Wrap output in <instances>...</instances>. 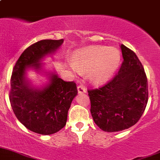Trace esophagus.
<instances>
[{
	"label": "esophagus",
	"instance_id": "34e87169",
	"mask_svg": "<svg viewBox=\"0 0 160 160\" xmlns=\"http://www.w3.org/2000/svg\"><path fill=\"white\" fill-rule=\"evenodd\" d=\"M78 91L79 94L85 93H86V88L83 85H79V86H78Z\"/></svg>",
	"mask_w": 160,
	"mask_h": 160
}]
</instances>
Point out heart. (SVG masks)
<instances>
[{
	"label": "heart",
	"mask_w": 160,
	"mask_h": 160,
	"mask_svg": "<svg viewBox=\"0 0 160 160\" xmlns=\"http://www.w3.org/2000/svg\"><path fill=\"white\" fill-rule=\"evenodd\" d=\"M120 55L114 49L103 46H92L78 51L71 62L76 70H90V78L104 81L118 67Z\"/></svg>",
	"instance_id": "b5f03b06"
}]
</instances>
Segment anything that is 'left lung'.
<instances>
[{"label":"left lung","mask_w":160,"mask_h":160,"mask_svg":"<svg viewBox=\"0 0 160 160\" xmlns=\"http://www.w3.org/2000/svg\"><path fill=\"white\" fill-rule=\"evenodd\" d=\"M122 64L108 82L88 90L95 124L108 132L122 131L137 124L148 101V78L133 51L121 45Z\"/></svg>","instance_id":"obj_1"}]
</instances>
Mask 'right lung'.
<instances>
[{
  "label": "right lung",
  "instance_id": "add662e5",
  "mask_svg": "<svg viewBox=\"0 0 160 160\" xmlns=\"http://www.w3.org/2000/svg\"><path fill=\"white\" fill-rule=\"evenodd\" d=\"M63 39H43L23 51L13 67L9 101L17 119L28 129L42 135H51L66 125L71 102L78 94L74 82H65L55 74L43 90H34L24 78L25 67L41 68L39 61L58 49Z\"/></svg>",
  "mask_w": 160,
  "mask_h": 160
}]
</instances>
